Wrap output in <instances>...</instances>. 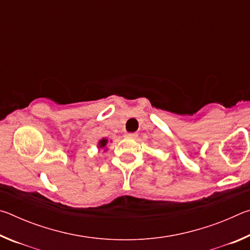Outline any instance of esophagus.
Here are the masks:
<instances>
[{
  "label": "esophagus",
  "instance_id": "34e87169",
  "mask_svg": "<svg viewBox=\"0 0 250 250\" xmlns=\"http://www.w3.org/2000/svg\"><path fill=\"white\" fill-rule=\"evenodd\" d=\"M137 133H134V132H126V133H125V138H128V139H134L135 137H137Z\"/></svg>",
  "mask_w": 250,
  "mask_h": 250
}]
</instances>
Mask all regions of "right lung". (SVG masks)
Segmentation results:
<instances>
[{
    "label": "right lung",
    "mask_w": 250,
    "mask_h": 250,
    "mask_svg": "<svg viewBox=\"0 0 250 250\" xmlns=\"http://www.w3.org/2000/svg\"><path fill=\"white\" fill-rule=\"evenodd\" d=\"M105 145H107V139H103V140L99 141V146L100 147H104Z\"/></svg>",
    "instance_id": "1"
}]
</instances>
